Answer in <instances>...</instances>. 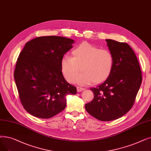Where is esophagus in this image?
Instances as JSON below:
<instances>
[{
  "mask_svg": "<svg viewBox=\"0 0 151 151\" xmlns=\"http://www.w3.org/2000/svg\"><path fill=\"white\" fill-rule=\"evenodd\" d=\"M85 90V88H81V87H77V91L78 92H81V91H83Z\"/></svg>",
  "mask_w": 151,
  "mask_h": 151,
  "instance_id": "esophagus-1",
  "label": "esophagus"
}]
</instances>
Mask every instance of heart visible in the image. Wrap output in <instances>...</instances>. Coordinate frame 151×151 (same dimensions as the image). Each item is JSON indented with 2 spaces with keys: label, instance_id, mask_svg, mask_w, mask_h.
Returning <instances> with one entry per match:
<instances>
[{
  "label": "heart",
  "instance_id": "obj_1",
  "mask_svg": "<svg viewBox=\"0 0 151 151\" xmlns=\"http://www.w3.org/2000/svg\"><path fill=\"white\" fill-rule=\"evenodd\" d=\"M72 57L65 55L61 59V70L66 80L84 86L92 82L99 83L106 80L114 67V57L108 49H101L84 42L71 52ZM81 67L83 73L78 77ZM77 78H76V77Z\"/></svg>",
  "mask_w": 151,
  "mask_h": 151
}]
</instances>
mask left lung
Returning a JSON list of instances; mask_svg holds the SVG:
<instances>
[{
	"label": "left lung",
	"instance_id": "1",
	"mask_svg": "<svg viewBox=\"0 0 151 151\" xmlns=\"http://www.w3.org/2000/svg\"><path fill=\"white\" fill-rule=\"evenodd\" d=\"M114 57V67L107 79L95 88L93 100L85 105L96 119L107 122L120 118L132 108L142 82L139 63L133 49L125 42L106 39Z\"/></svg>",
	"mask_w": 151,
	"mask_h": 151
}]
</instances>
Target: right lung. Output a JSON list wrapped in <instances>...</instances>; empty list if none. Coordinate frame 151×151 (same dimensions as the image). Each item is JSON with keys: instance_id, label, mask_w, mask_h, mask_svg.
Wrapping results in <instances>:
<instances>
[{"instance_id": "obj_1", "label": "right lung", "mask_w": 151, "mask_h": 151, "mask_svg": "<svg viewBox=\"0 0 151 151\" xmlns=\"http://www.w3.org/2000/svg\"><path fill=\"white\" fill-rule=\"evenodd\" d=\"M74 42L49 36L26 43L18 57L14 78L21 103L31 115L49 119L65 109L67 95L76 94V88L64 78L60 65Z\"/></svg>"}]
</instances>
